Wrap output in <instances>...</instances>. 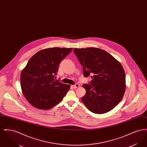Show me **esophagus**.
<instances>
[{
    "label": "esophagus",
    "mask_w": 147,
    "mask_h": 147,
    "mask_svg": "<svg viewBox=\"0 0 147 147\" xmlns=\"http://www.w3.org/2000/svg\"><path fill=\"white\" fill-rule=\"evenodd\" d=\"M71 86L73 88H78L79 86V84H76L75 85H71Z\"/></svg>",
    "instance_id": "esophagus-1"
}]
</instances>
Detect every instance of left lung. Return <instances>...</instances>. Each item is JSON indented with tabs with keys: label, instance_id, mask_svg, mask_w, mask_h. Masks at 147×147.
<instances>
[{
	"label": "left lung",
	"instance_id": "obj_1",
	"mask_svg": "<svg viewBox=\"0 0 147 147\" xmlns=\"http://www.w3.org/2000/svg\"><path fill=\"white\" fill-rule=\"evenodd\" d=\"M73 52L83 67L85 77L92 80L83 86L86 94L82 101L94 113L109 112L119 104L126 89L124 69L113 56L98 48L74 49Z\"/></svg>",
	"mask_w": 147,
	"mask_h": 147
}]
</instances>
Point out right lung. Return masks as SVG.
Segmentation results:
<instances>
[{"mask_svg":"<svg viewBox=\"0 0 147 147\" xmlns=\"http://www.w3.org/2000/svg\"><path fill=\"white\" fill-rule=\"evenodd\" d=\"M73 48H49L32 56L22 70L20 83L22 93L36 108L48 110L60 102L70 88L54 79L59 64Z\"/></svg>","mask_w":147,"mask_h":147,"instance_id":"add662e5","label":"right lung"}]
</instances>
